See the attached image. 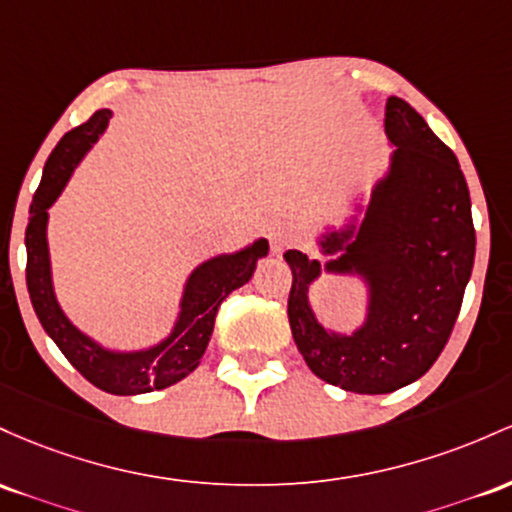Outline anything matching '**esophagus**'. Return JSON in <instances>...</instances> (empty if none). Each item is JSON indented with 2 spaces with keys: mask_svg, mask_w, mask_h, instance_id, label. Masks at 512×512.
I'll list each match as a JSON object with an SVG mask.
<instances>
[{
  "mask_svg": "<svg viewBox=\"0 0 512 512\" xmlns=\"http://www.w3.org/2000/svg\"><path fill=\"white\" fill-rule=\"evenodd\" d=\"M268 239H271V251L273 254H280L285 249L287 241H290V229L285 225H273L268 229Z\"/></svg>",
  "mask_w": 512,
  "mask_h": 512,
  "instance_id": "esophagus-1",
  "label": "esophagus"
}]
</instances>
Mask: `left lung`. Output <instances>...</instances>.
I'll list each match as a JSON object with an SVG mask.
<instances>
[{
	"label": "left lung",
	"mask_w": 512,
	"mask_h": 512,
	"mask_svg": "<svg viewBox=\"0 0 512 512\" xmlns=\"http://www.w3.org/2000/svg\"><path fill=\"white\" fill-rule=\"evenodd\" d=\"M389 164L370 193H355L341 225L314 246L324 258L290 249L287 300L292 338L319 380L353 394H389L433 367L450 338L474 268L472 200L450 147L404 99L384 106ZM321 274L353 277L366 290L355 330L326 327L311 307Z\"/></svg>",
	"instance_id": "obj_1"
}]
</instances>
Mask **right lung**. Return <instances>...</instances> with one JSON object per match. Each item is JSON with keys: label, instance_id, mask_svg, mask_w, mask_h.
Masks as SVG:
<instances>
[{"label": "right lung", "instance_id": "right-lung-1", "mask_svg": "<svg viewBox=\"0 0 512 512\" xmlns=\"http://www.w3.org/2000/svg\"><path fill=\"white\" fill-rule=\"evenodd\" d=\"M111 116V108L96 111L84 125L67 132L45 162L26 227V285L45 333L57 343L74 370L82 372L103 392L132 396L171 387L200 365L215 329L217 309L229 292L249 283L258 261L268 256V241L258 237L237 251H225L200 261L181 287L179 312L171 331L152 346H108L79 329L65 314L55 292L48 246L50 208L65 191L86 152L101 140Z\"/></svg>", "mask_w": 512, "mask_h": 512}]
</instances>
